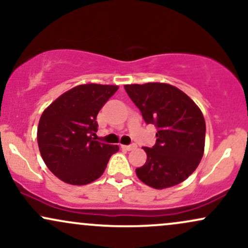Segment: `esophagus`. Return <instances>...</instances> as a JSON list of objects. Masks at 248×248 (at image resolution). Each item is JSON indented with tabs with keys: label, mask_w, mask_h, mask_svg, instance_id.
<instances>
[{
	"label": "esophagus",
	"mask_w": 248,
	"mask_h": 248,
	"mask_svg": "<svg viewBox=\"0 0 248 248\" xmlns=\"http://www.w3.org/2000/svg\"><path fill=\"white\" fill-rule=\"evenodd\" d=\"M121 147H122V149H126V150H128V152H129V150L136 149V144H129V146H121Z\"/></svg>",
	"instance_id": "obj_1"
}]
</instances>
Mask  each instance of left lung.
<instances>
[{
	"label": "left lung",
	"mask_w": 248,
	"mask_h": 248,
	"mask_svg": "<svg viewBox=\"0 0 248 248\" xmlns=\"http://www.w3.org/2000/svg\"><path fill=\"white\" fill-rule=\"evenodd\" d=\"M143 120L157 128L156 143L143 147L144 166L136 175L154 189L183 182L198 167L205 146V120L197 105L177 87L162 82L124 85Z\"/></svg>",
	"instance_id": "1"
}]
</instances>
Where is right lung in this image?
I'll use <instances>...</instances> for the list:
<instances>
[{
	"label": "right lung",
	"mask_w": 248,
	"mask_h": 248,
	"mask_svg": "<svg viewBox=\"0 0 248 248\" xmlns=\"http://www.w3.org/2000/svg\"><path fill=\"white\" fill-rule=\"evenodd\" d=\"M114 85L85 84L57 98L39 119L37 141L43 161L65 183L98 179L119 146L95 141L96 115L118 91Z\"/></svg>",
	"instance_id": "right-lung-1"
}]
</instances>
